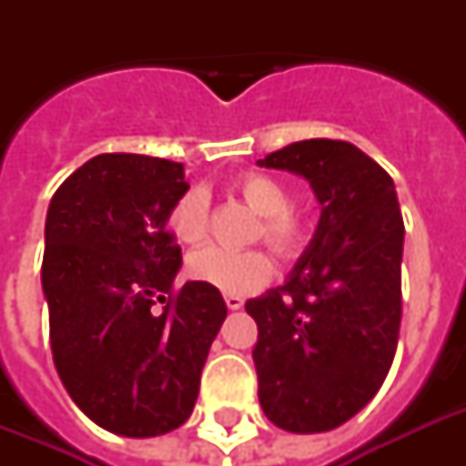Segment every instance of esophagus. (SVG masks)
Instances as JSON below:
<instances>
[{"mask_svg":"<svg viewBox=\"0 0 466 466\" xmlns=\"http://www.w3.org/2000/svg\"><path fill=\"white\" fill-rule=\"evenodd\" d=\"M225 302L229 309H241L244 307V298L241 295H225Z\"/></svg>","mask_w":466,"mask_h":466,"instance_id":"34e87169","label":"esophagus"}]
</instances>
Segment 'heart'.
Masks as SVG:
<instances>
[{"label": "heart", "instance_id": "b5f03b06", "mask_svg": "<svg viewBox=\"0 0 466 466\" xmlns=\"http://www.w3.org/2000/svg\"><path fill=\"white\" fill-rule=\"evenodd\" d=\"M244 196L258 215H263V237L278 254L295 256L305 244V227L292 215V198L283 183L266 174H248L239 183ZM168 227L183 244H198L208 234V193L203 188L186 190L168 215ZM190 276L227 295H247L273 278V261L266 251H232L208 247L190 256Z\"/></svg>", "mask_w": 466, "mask_h": 466}]
</instances>
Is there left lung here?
I'll list each match as a JSON object with an SVG mask.
<instances>
[{"instance_id": "obj_1", "label": "left lung", "mask_w": 466, "mask_h": 466, "mask_svg": "<svg viewBox=\"0 0 466 466\" xmlns=\"http://www.w3.org/2000/svg\"><path fill=\"white\" fill-rule=\"evenodd\" d=\"M256 164L302 176L321 208L285 283L247 302L258 324V401L283 431L324 433L370 404L397 353L404 254L397 190L350 142H292Z\"/></svg>"}]
</instances>
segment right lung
I'll return each instance as SVG.
<instances>
[{
  "instance_id": "obj_1",
  "label": "right lung",
  "mask_w": 466,
  "mask_h": 466,
  "mask_svg": "<svg viewBox=\"0 0 466 466\" xmlns=\"http://www.w3.org/2000/svg\"><path fill=\"white\" fill-rule=\"evenodd\" d=\"M186 190L183 164L98 155L47 208L40 280L55 368L96 426L126 438L186 423L227 319L212 285L188 280L171 295L181 247L167 222Z\"/></svg>"
}]
</instances>
